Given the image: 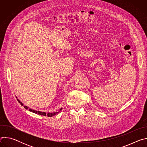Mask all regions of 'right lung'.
I'll return each instance as SVG.
<instances>
[{"mask_svg":"<svg viewBox=\"0 0 147 147\" xmlns=\"http://www.w3.org/2000/svg\"><path fill=\"white\" fill-rule=\"evenodd\" d=\"M17 100H18V102L21 104V105H22V106L24 105L23 103L22 102H20V100L19 99H17ZM24 108H26V109H29V111H30V112H32L35 113H36V114H38V115H43V116H48V117H52V116H53L56 115L57 113H59V112L62 110V108H60V109L58 111H57V112H53V113H45V112H40V111H35V110H33V109H29L28 107H27V106H24Z\"/></svg>","mask_w":147,"mask_h":147,"instance_id":"1","label":"right lung"}]
</instances>
